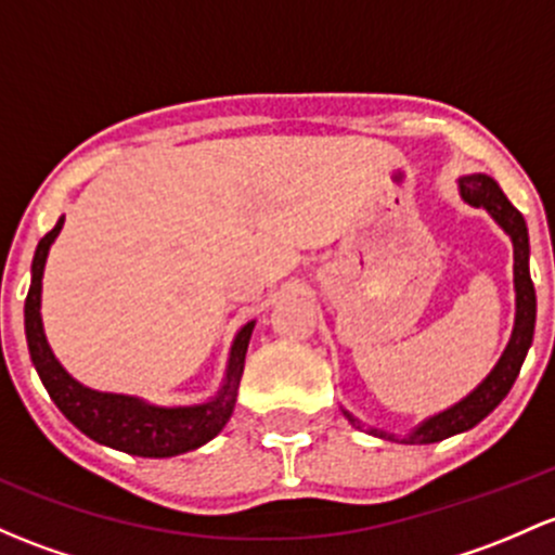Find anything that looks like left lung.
<instances>
[{
  "label": "left lung",
  "mask_w": 555,
  "mask_h": 555,
  "mask_svg": "<svg viewBox=\"0 0 555 555\" xmlns=\"http://www.w3.org/2000/svg\"><path fill=\"white\" fill-rule=\"evenodd\" d=\"M460 196L470 204V207H483L494 218V223L500 225L513 242V287H516V324H513V335L508 348H505L500 361L494 364V370L489 372L487 380H483L474 393L465 396L463 401H457L449 410L439 412V415L423 420L412 434H406L401 439V444H434V441H444L449 436L463 434L470 430L474 425L481 423L500 401L508 396V390L516 383L518 370H521L524 359H527L529 346H532L534 335V317H538V297H534V284L529 276V233L527 223H524V215L508 202V196L500 191V185L494 183L489 175H465L460 178ZM346 417L351 420L356 428H361L359 420L353 415ZM372 436H380V439L399 441V436L385 434V430L372 428Z\"/></svg>",
  "instance_id": "left-lung-1"
}]
</instances>
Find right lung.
<instances>
[{
	"mask_svg": "<svg viewBox=\"0 0 555 555\" xmlns=\"http://www.w3.org/2000/svg\"><path fill=\"white\" fill-rule=\"evenodd\" d=\"M61 229L63 218L37 244L31 262V287H28L26 308H23L28 353H31L34 366H37L50 399L92 441L119 449V452L138 454V457H175V454L191 452V449L207 444L209 439H215L223 430V425L233 415L238 383H242L244 372V356H247L255 322H247L238 330L236 340L231 346L225 380L220 385L218 396H212L204 404L156 406L138 399V396L103 393V390L87 388L63 370L52 348L47 346L42 313H39L47 253H50Z\"/></svg>",
	"mask_w": 555,
	"mask_h": 555,
	"instance_id": "right-lung-1",
	"label": "right lung"
}]
</instances>
